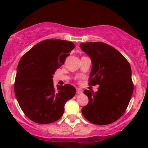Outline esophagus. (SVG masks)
I'll return each instance as SVG.
<instances>
[{"instance_id": "esophagus-1", "label": "esophagus", "mask_w": 148, "mask_h": 148, "mask_svg": "<svg viewBox=\"0 0 148 148\" xmlns=\"http://www.w3.org/2000/svg\"><path fill=\"white\" fill-rule=\"evenodd\" d=\"M82 93V90H81V89H77L76 90V94L79 95V94H81Z\"/></svg>"}]
</instances>
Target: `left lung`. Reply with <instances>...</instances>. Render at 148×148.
Masks as SVG:
<instances>
[{
	"instance_id": "obj_1",
	"label": "left lung",
	"mask_w": 148,
	"mask_h": 148,
	"mask_svg": "<svg viewBox=\"0 0 148 148\" xmlns=\"http://www.w3.org/2000/svg\"><path fill=\"white\" fill-rule=\"evenodd\" d=\"M80 48L92 60L89 85L99 86L97 92L84 91L89 101L82 114L95 125L114 123L126 111L133 93L130 64L118 50L103 42L81 43Z\"/></svg>"
}]
</instances>
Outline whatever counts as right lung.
Here are the masks:
<instances>
[{"label":"right lung","mask_w":148,"mask_h":148,"mask_svg":"<svg viewBox=\"0 0 148 148\" xmlns=\"http://www.w3.org/2000/svg\"><path fill=\"white\" fill-rule=\"evenodd\" d=\"M74 47L72 42L49 39L37 43L20 59L14 93L21 110L32 121L49 124L59 120L65 103L75 95L72 85L57 86L56 89L53 81L56 69Z\"/></svg>","instance_id":"add662e5"}]
</instances>
